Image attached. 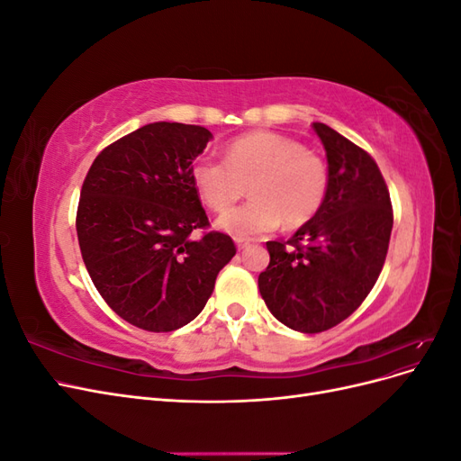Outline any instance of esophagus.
Segmentation results:
<instances>
[{"instance_id": "esophagus-1", "label": "esophagus", "mask_w": 461, "mask_h": 461, "mask_svg": "<svg viewBox=\"0 0 461 461\" xmlns=\"http://www.w3.org/2000/svg\"><path fill=\"white\" fill-rule=\"evenodd\" d=\"M249 246V242L248 240H244V239H236V248L239 249H244V248H248Z\"/></svg>"}]
</instances>
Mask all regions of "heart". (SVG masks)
Returning <instances> with one entry per match:
<instances>
[{
  "instance_id": "b5f03b06",
  "label": "heart",
  "mask_w": 461,
  "mask_h": 461,
  "mask_svg": "<svg viewBox=\"0 0 461 461\" xmlns=\"http://www.w3.org/2000/svg\"><path fill=\"white\" fill-rule=\"evenodd\" d=\"M194 190L213 213H226L249 185L253 200L217 222L236 239L275 230L281 222L300 229L317 217L329 194V167L294 138L252 131L222 148V161L202 158L194 163Z\"/></svg>"
}]
</instances>
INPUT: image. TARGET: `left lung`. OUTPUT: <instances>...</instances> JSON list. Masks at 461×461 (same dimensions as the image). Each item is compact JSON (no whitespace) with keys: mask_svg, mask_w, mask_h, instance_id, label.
<instances>
[{"mask_svg":"<svg viewBox=\"0 0 461 461\" xmlns=\"http://www.w3.org/2000/svg\"><path fill=\"white\" fill-rule=\"evenodd\" d=\"M329 161L325 205L288 242H267L271 261L261 298L286 327L323 332L342 323L379 278L393 232L384 178L366 149L323 122H313Z\"/></svg>","mask_w":461,"mask_h":461,"instance_id":"left-lung-1","label":"left lung"}]
</instances>
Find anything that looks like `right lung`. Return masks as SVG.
<instances>
[{"instance_id": "right-lung-1", "label": "right lung", "mask_w": 461, "mask_h": 461, "mask_svg": "<svg viewBox=\"0 0 461 461\" xmlns=\"http://www.w3.org/2000/svg\"><path fill=\"white\" fill-rule=\"evenodd\" d=\"M209 138L196 124H146L97 153L82 185V259L109 308L138 329L190 323L236 254L229 234L205 232L209 219L190 178ZM192 230H203V239Z\"/></svg>"}]
</instances>
